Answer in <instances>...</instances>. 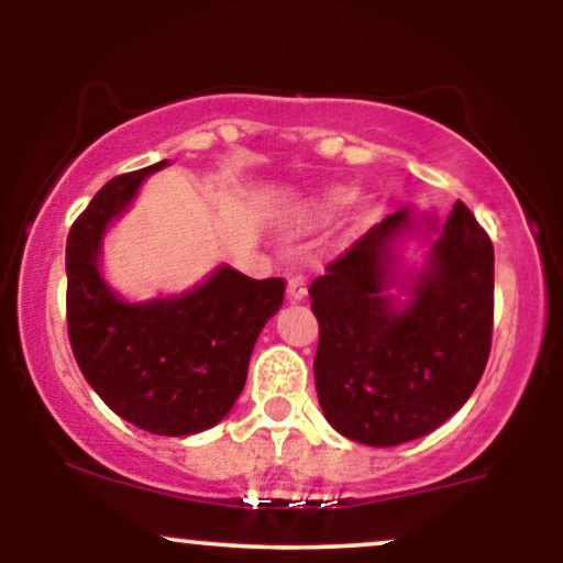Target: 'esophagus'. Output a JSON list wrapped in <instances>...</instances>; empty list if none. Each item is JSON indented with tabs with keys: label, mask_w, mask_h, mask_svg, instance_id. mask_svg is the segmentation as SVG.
Masks as SVG:
<instances>
[{
	"label": "esophagus",
	"mask_w": 563,
	"mask_h": 563,
	"mask_svg": "<svg viewBox=\"0 0 563 563\" xmlns=\"http://www.w3.org/2000/svg\"><path fill=\"white\" fill-rule=\"evenodd\" d=\"M303 296H307V280H303V275H290L288 277V299L301 301Z\"/></svg>",
	"instance_id": "1"
}]
</instances>
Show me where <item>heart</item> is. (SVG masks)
I'll list each match as a JSON object with an SVG mask.
<instances>
[{"mask_svg":"<svg viewBox=\"0 0 563 563\" xmlns=\"http://www.w3.org/2000/svg\"><path fill=\"white\" fill-rule=\"evenodd\" d=\"M349 200H352V196H349L346 190H331V192H325V196H322L318 203H314V214L318 217H335L339 214V211H344L346 209V203Z\"/></svg>","mask_w":563,"mask_h":563,"instance_id":"1","label":"heart"}]
</instances>
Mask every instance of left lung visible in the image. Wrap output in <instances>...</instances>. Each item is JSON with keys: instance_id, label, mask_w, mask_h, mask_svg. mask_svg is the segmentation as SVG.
Returning a JSON list of instances; mask_svg holds the SVG:
<instances>
[{"instance_id": "8db88e82", "label": "left lung", "mask_w": 563, "mask_h": 563, "mask_svg": "<svg viewBox=\"0 0 563 563\" xmlns=\"http://www.w3.org/2000/svg\"><path fill=\"white\" fill-rule=\"evenodd\" d=\"M407 228V209L386 217L309 286L320 407L339 434L373 448L410 442L455 416L493 346L495 251L468 206H452L410 299L397 307L386 294L391 241Z\"/></svg>"}]
</instances>
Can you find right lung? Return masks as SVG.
Returning <instances> with one entry per match:
<instances>
[{"mask_svg": "<svg viewBox=\"0 0 563 563\" xmlns=\"http://www.w3.org/2000/svg\"><path fill=\"white\" fill-rule=\"evenodd\" d=\"M161 166L166 161L113 177L74 222L66 245V318L76 363L102 402L151 434L187 437L217 426L235 405L286 280H254L219 267L190 294L121 301L97 269L102 232Z\"/></svg>", "mask_w": 563, "mask_h": 563, "instance_id": "add662e5", "label": "right lung"}]
</instances>
